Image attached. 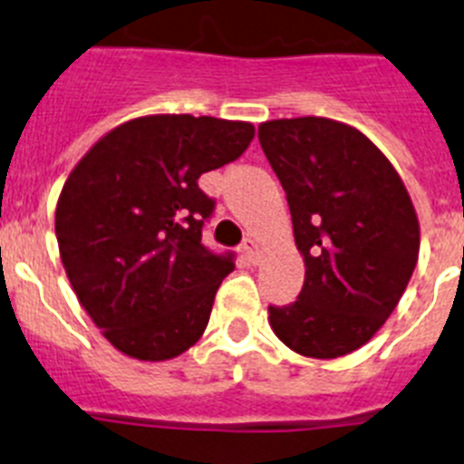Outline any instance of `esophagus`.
I'll list each match as a JSON object with an SVG mask.
<instances>
[{"instance_id": "esophagus-1", "label": "esophagus", "mask_w": 464, "mask_h": 464, "mask_svg": "<svg viewBox=\"0 0 464 464\" xmlns=\"http://www.w3.org/2000/svg\"><path fill=\"white\" fill-rule=\"evenodd\" d=\"M241 248H244L246 257H248V260H251L253 265H256V262L260 260V246H257L256 239H251V237H248V239H244Z\"/></svg>"}]
</instances>
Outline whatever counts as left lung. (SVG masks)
<instances>
[{"label": "left lung", "mask_w": 464, "mask_h": 464, "mask_svg": "<svg viewBox=\"0 0 464 464\" xmlns=\"http://www.w3.org/2000/svg\"><path fill=\"white\" fill-rule=\"evenodd\" d=\"M257 139L288 197L304 285L269 306L295 353L332 360L374 337L407 290L420 227L400 174L370 139L330 118H281Z\"/></svg>", "instance_id": "obj_1"}]
</instances>
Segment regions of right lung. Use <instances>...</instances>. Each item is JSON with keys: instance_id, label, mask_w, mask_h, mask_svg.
<instances>
[{"instance_id": "1", "label": "right lung", "mask_w": 464, "mask_h": 464, "mask_svg": "<svg viewBox=\"0 0 464 464\" xmlns=\"http://www.w3.org/2000/svg\"><path fill=\"white\" fill-rule=\"evenodd\" d=\"M251 122L165 113L127 121L81 158L55 208L73 293L106 339L137 360H171L207 330L232 253L202 244L216 208L197 186L239 158Z\"/></svg>"}]
</instances>
